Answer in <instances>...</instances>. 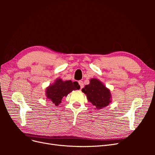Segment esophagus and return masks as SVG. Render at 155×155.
<instances>
[{"mask_svg": "<svg viewBox=\"0 0 155 155\" xmlns=\"http://www.w3.org/2000/svg\"><path fill=\"white\" fill-rule=\"evenodd\" d=\"M78 83H79V85H80V88H81H81H83V87H84L83 82L82 81H78Z\"/></svg>", "mask_w": 155, "mask_h": 155, "instance_id": "obj_1", "label": "esophagus"}]
</instances>
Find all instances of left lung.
Wrapping results in <instances>:
<instances>
[{
    "instance_id": "left-lung-1",
    "label": "left lung",
    "mask_w": 155,
    "mask_h": 155,
    "mask_svg": "<svg viewBox=\"0 0 155 155\" xmlns=\"http://www.w3.org/2000/svg\"><path fill=\"white\" fill-rule=\"evenodd\" d=\"M81 91L87 95L88 101L97 109L107 106L110 102V91L97 79H91L90 84L85 85Z\"/></svg>"
}]
</instances>
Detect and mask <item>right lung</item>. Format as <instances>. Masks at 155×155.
<instances>
[{"label": "right lung", "mask_w": 155, "mask_h": 155, "mask_svg": "<svg viewBox=\"0 0 155 155\" xmlns=\"http://www.w3.org/2000/svg\"><path fill=\"white\" fill-rule=\"evenodd\" d=\"M80 88L78 82H72L71 80L62 81L61 79H58L53 85H50L46 90V97L51 100L55 106H58L63 97H66L72 91Z\"/></svg>", "instance_id": "obj_1"}]
</instances>
